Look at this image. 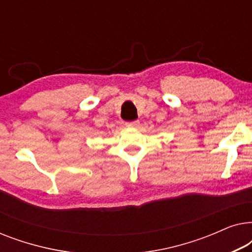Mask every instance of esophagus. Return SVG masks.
I'll return each mask as SVG.
<instances>
[{
    "mask_svg": "<svg viewBox=\"0 0 252 252\" xmlns=\"http://www.w3.org/2000/svg\"><path fill=\"white\" fill-rule=\"evenodd\" d=\"M139 125H140L139 120H133V122H127L126 123L127 127H137Z\"/></svg>",
    "mask_w": 252,
    "mask_h": 252,
    "instance_id": "34e87169",
    "label": "esophagus"
}]
</instances>
